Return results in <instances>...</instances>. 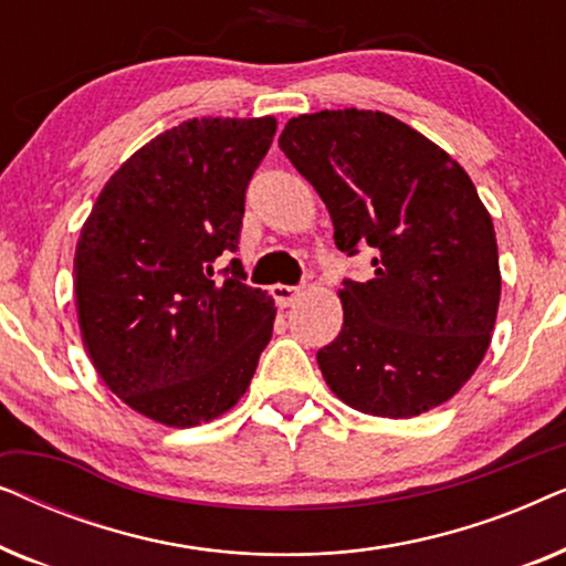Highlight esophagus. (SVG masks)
Masks as SVG:
<instances>
[{"label":"esophagus","mask_w":566,"mask_h":566,"mask_svg":"<svg viewBox=\"0 0 566 566\" xmlns=\"http://www.w3.org/2000/svg\"><path fill=\"white\" fill-rule=\"evenodd\" d=\"M270 293H273L275 304L281 306V308H285V306H291L293 301H296V298L301 296V289H296V285H283V283H277V285H273V289H270Z\"/></svg>","instance_id":"34e87169"}]
</instances>
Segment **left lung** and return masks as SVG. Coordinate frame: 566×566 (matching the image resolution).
I'll return each instance as SVG.
<instances>
[{"label": "left lung", "mask_w": 566, "mask_h": 566, "mask_svg": "<svg viewBox=\"0 0 566 566\" xmlns=\"http://www.w3.org/2000/svg\"><path fill=\"white\" fill-rule=\"evenodd\" d=\"M277 144L327 206L337 250L376 252L370 281H343V329L316 353L324 381L391 420L443 405L482 363L500 306L497 239L471 177L378 111L298 115Z\"/></svg>", "instance_id": "left-lung-1"}]
</instances>
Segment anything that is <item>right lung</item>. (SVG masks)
Returning a JSON list of instances; mask_svg holds the SVG:
<instances>
[{
  "label": "right lung",
  "mask_w": 566,
  "mask_h": 566,
  "mask_svg": "<svg viewBox=\"0 0 566 566\" xmlns=\"http://www.w3.org/2000/svg\"><path fill=\"white\" fill-rule=\"evenodd\" d=\"M275 118H192L142 146L84 221L74 254L82 343L107 389L169 428L242 399L275 304L237 258L244 192Z\"/></svg>",
  "instance_id": "1"
}]
</instances>
